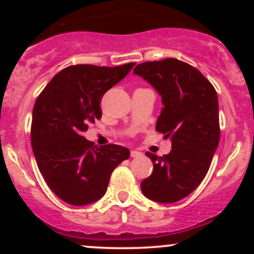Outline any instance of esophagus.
<instances>
[{
	"label": "esophagus",
	"mask_w": 254,
	"mask_h": 254,
	"mask_svg": "<svg viewBox=\"0 0 254 254\" xmlns=\"http://www.w3.org/2000/svg\"><path fill=\"white\" fill-rule=\"evenodd\" d=\"M130 155H131V157H138L142 155V153H139V151H137V150H132L130 153Z\"/></svg>",
	"instance_id": "obj_1"
}]
</instances>
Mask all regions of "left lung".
Masks as SVG:
<instances>
[{
  "label": "left lung",
  "instance_id": "1",
  "mask_svg": "<svg viewBox=\"0 0 254 254\" xmlns=\"http://www.w3.org/2000/svg\"><path fill=\"white\" fill-rule=\"evenodd\" d=\"M133 72L161 95L156 131L172 142L167 155L145 153L154 170L141 183L142 192L159 203L178 202L202 183L220 142L216 90L194 66L176 58L137 64Z\"/></svg>",
  "mask_w": 254,
  "mask_h": 254
}]
</instances>
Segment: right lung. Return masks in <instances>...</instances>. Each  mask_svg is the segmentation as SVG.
I'll return each instance as SVG.
<instances>
[{
  "label": "right lung",
  "instance_id": "add662e5",
  "mask_svg": "<svg viewBox=\"0 0 254 254\" xmlns=\"http://www.w3.org/2000/svg\"><path fill=\"white\" fill-rule=\"evenodd\" d=\"M135 64L66 66L38 95L31 125L33 154L48 186L65 203L86 205L100 199L113 170L129 159L127 148L98 147L82 135L101 118L105 93Z\"/></svg>",
  "mask_w": 254,
  "mask_h": 254
}]
</instances>
